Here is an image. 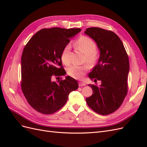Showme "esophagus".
<instances>
[{
	"mask_svg": "<svg viewBox=\"0 0 147 147\" xmlns=\"http://www.w3.org/2000/svg\"><path fill=\"white\" fill-rule=\"evenodd\" d=\"M78 84H79V86H85L86 85V83H84V82H80Z\"/></svg>",
	"mask_w": 147,
	"mask_h": 147,
	"instance_id": "esophagus-1",
	"label": "esophagus"
}]
</instances>
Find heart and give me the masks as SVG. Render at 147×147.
I'll list each match as a JSON object with an SVG mask.
<instances>
[{"label":"heart","mask_w":147,"mask_h":147,"mask_svg":"<svg viewBox=\"0 0 147 147\" xmlns=\"http://www.w3.org/2000/svg\"><path fill=\"white\" fill-rule=\"evenodd\" d=\"M74 47L77 50L83 53L84 55V60L89 64L93 65L98 59L99 55L96 51V43L91 38L86 36H80L75 40ZM70 45H67L61 52V61L66 65H69L70 63ZM88 68L89 66L88 65L81 66L72 65L69 67L67 73L71 77L75 79H81Z\"/></svg>","instance_id":"obj_1"}]
</instances>
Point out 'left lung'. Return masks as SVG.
Listing matches in <instances>:
<instances>
[{
	"label": "left lung",
	"instance_id": "left-lung-1",
	"mask_svg": "<svg viewBox=\"0 0 147 147\" xmlns=\"http://www.w3.org/2000/svg\"><path fill=\"white\" fill-rule=\"evenodd\" d=\"M84 34L94 40L100 51L98 63L88 76L94 82L101 81L99 86L88 84L93 92L86 99V103L100 115L112 113L121 106L127 92L128 56L123 42L112 31L90 28Z\"/></svg>",
	"mask_w": 147,
	"mask_h": 147
}]
</instances>
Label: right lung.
Listing matches in <instances>:
<instances>
[{
    "label": "right lung",
    "instance_id": "obj_1",
    "mask_svg": "<svg viewBox=\"0 0 147 147\" xmlns=\"http://www.w3.org/2000/svg\"><path fill=\"white\" fill-rule=\"evenodd\" d=\"M81 29H43L35 34L25 46L21 56V89L30 105L49 115L61 109L70 92L76 90V80L67 76L53 82V76L64 75L61 52L70 39Z\"/></svg>",
    "mask_w": 147,
    "mask_h": 147
}]
</instances>
